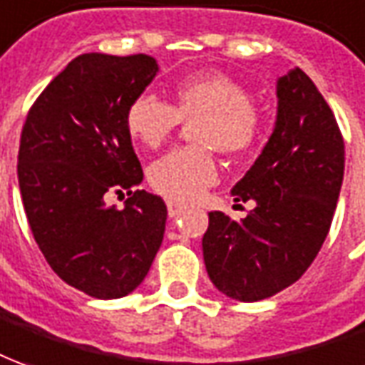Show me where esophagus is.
I'll return each mask as SVG.
<instances>
[{"mask_svg": "<svg viewBox=\"0 0 365 365\" xmlns=\"http://www.w3.org/2000/svg\"><path fill=\"white\" fill-rule=\"evenodd\" d=\"M167 208H168V216H170V218H178V216L185 212V207H182V205H177V202H168Z\"/></svg>", "mask_w": 365, "mask_h": 365, "instance_id": "34e87169", "label": "esophagus"}]
</instances>
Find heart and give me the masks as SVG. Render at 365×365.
<instances>
[{"mask_svg":"<svg viewBox=\"0 0 365 365\" xmlns=\"http://www.w3.org/2000/svg\"><path fill=\"white\" fill-rule=\"evenodd\" d=\"M180 120L192 123V140L202 147H185L155 160L149 168L150 187L168 200L195 202L218 178L212 149L228 157L255 147L260 135V113L250 93L225 73H195L175 85L170 105L155 93L135 97L125 115L130 137L157 149L175 133Z\"/></svg>","mask_w":365,"mask_h":365,"instance_id":"obj_1","label":"heart"}]
</instances>
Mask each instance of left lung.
Wrapping results in <instances>:
<instances>
[{"mask_svg":"<svg viewBox=\"0 0 365 365\" xmlns=\"http://www.w3.org/2000/svg\"><path fill=\"white\" fill-rule=\"evenodd\" d=\"M278 113L270 139L232 188L255 200L240 222L208 212L202 236L207 272L238 302L288 288L320 252L344 180V139L334 113L302 69L276 83Z\"/></svg>","mask_w":365,"mask_h":365,"instance_id":"8db88e82","label":"left lung"}]
</instances>
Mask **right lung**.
Returning <instances> with one entry per match:
<instances>
[{"instance_id":"obj_1","label":"right lung","mask_w":365,"mask_h":365,"mask_svg":"<svg viewBox=\"0 0 365 365\" xmlns=\"http://www.w3.org/2000/svg\"><path fill=\"white\" fill-rule=\"evenodd\" d=\"M157 71L143 53H83L45 87L21 130L17 178L35 242L63 282L99 300L133 292L165 235V200L133 190L143 168L125 125ZM113 192L130 195L125 209L106 207Z\"/></svg>"}]
</instances>
